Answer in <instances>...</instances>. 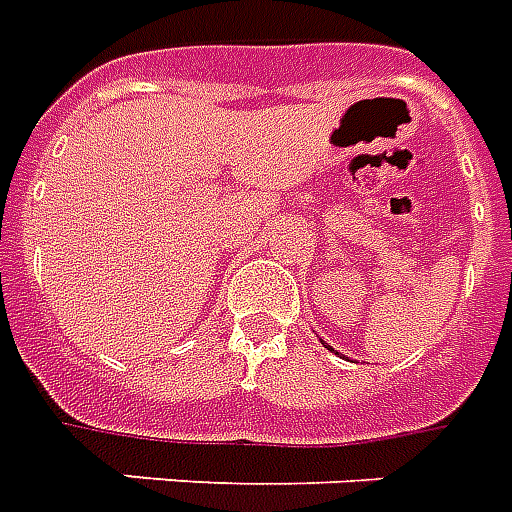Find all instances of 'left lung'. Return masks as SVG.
Returning <instances> with one entry per match:
<instances>
[{
    "label": "left lung",
    "mask_w": 512,
    "mask_h": 512,
    "mask_svg": "<svg viewBox=\"0 0 512 512\" xmlns=\"http://www.w3.org/2000/svg\"><path fill=\"white\" fill-rule=\"evenodd\" d=\"M326 348H329V345H326Z\"/></svg>",
    "instance_id": "obj_1"
}]
</instances>
